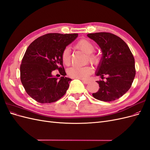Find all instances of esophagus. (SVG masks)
<instances>
[{"instance_id": "obj_1", "label": "esophagus", "mask_w": 150, "mask_h": 150, "mask_svg": "<svg viewBox=\"0 0 150 150\" xmlns=\"http://www.w3.org/2000/svg\"><path fill=\"white\" fill-rule=\"evenodd\" d=\"M81 81H82V82L84 83V84H88L89 82V81H86V80H84V79H81Z\"/></svg>"}]
</instances>
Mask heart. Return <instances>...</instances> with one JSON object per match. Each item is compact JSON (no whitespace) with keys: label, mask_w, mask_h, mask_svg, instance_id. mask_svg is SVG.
Here are the masks:
<instances>
[{"label":"heart","mask_w":150,"mask_h":150,"mask_svg":"<svg viewBox=\"0 0 150 150\" xmlns=\"http://www.w3.org/2000/svg\"><path fill=\"white\" fill-rule=\"evenodd\" d=\"M75 47L88 54L89 61L94 65H98L101 61V57L99 54L93 52L96 46L95 44L87 39H81L75 45ZM61 59L65 65H69L71 61L70 51L68 48H66L61 54ZM67 74L71 78L81 79H86L92 74L93 68L90 66L83 67L73 66L67 69Z\"/></svg>","instance_id":"heart-1"}]
</instances>
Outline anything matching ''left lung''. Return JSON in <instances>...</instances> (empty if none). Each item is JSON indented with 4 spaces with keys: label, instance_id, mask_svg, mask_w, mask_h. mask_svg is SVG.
I'll list each match as a JSON object with an SVG mask.
<instances>
[{
    "label": "left lung",
    "instance_id": "left-lung-1",
    "mask_svg": "<svg viewBox=\"0 0 150 150\" xmlns=\"http://www.w3.org/2000/svg\"><path fill=\"white\" fill-rule=\"evenodd\" d=\"M88 36L100 47L103 57L98 67L96 76L106 80L96 81L98 91L93 97L110 102L119 99L128 91L136 74L134 58L129 47L118 36L110 33L88 34Z\"/></svg>",
    "mask_w": 150,
    "mask_h": 150
}]
</instances>
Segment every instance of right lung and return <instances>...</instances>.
Here are the masks:
<instances>
[{"label": "right lung", "mask_w": 150, "mask_h": 150, "mask_svg": "<svg viewBox=\"0 0 150 150\" xmlns=\"http://www.w3.org/2000/svg\"><path fill=\"white\" fill-rule=\"evenodd\" d=\"M78 34L49 33L34 40L27 49L20 67L21 81L26 93L40 103L57 101L66 94L71 79L65 77L61 54ZM57 69L63 76L54 78Z\"/></svg>", "instance_id": "1"}]
</instances>
